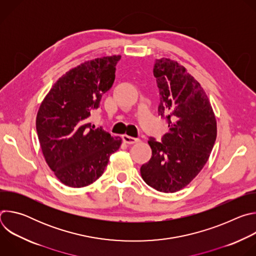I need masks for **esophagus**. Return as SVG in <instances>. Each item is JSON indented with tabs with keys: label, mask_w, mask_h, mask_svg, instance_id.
Wrapping results in <instances>:
<instances>
[{
	"label": "esophagus",
	"mask_w": 256,
	"mask_h": 256,
	"mask_svg": "<svg viewBox=\"0 0 256 256\" xmlns=\"http://www.w3.org/2000/svg\"><path fill=\"white\" fill-rule=\"evenodd\" d=\"M122 140L124 142L128 144H136L138 142H140V138H132V136H130L128 134H124L122 136Z\"/></svg>",
	"instance_id": "1"
}]
</instances>
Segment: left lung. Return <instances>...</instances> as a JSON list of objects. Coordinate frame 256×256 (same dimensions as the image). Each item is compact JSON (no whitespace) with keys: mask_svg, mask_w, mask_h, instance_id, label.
<instances>
[{"mask_svg":"<svg viewBox=\"0 0 256 256\" xmlns=\"http://www.w3.org/2000/svg\"><path fill=\"white\" fill-rule=\"evenodd\" d=\"M154 76L160 91L159 114L169 130L157 142L148 140L152 157L140 175L161 192H176L196 178L208 162L216 138V120L202 85L176 60H155Z\"/></svg>","mask_w":256,"mask_h":256,"instance_id":"obj_1","label":"left lung"}]
</instances>
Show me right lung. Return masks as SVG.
Returning <instances> with one entry per match:
<instances>
[{
	"label": "right lung",
	"instance_id": "obj_1",
	"mask_svg": "<svg viewBox=\"0 0 256 256\" xmlns=\"http://www.w3.org/2000/svg\"><path fill=\"white\" fill-rule=\"evenodd\" d=\"M120 56L86 60L66 72L44 98L36 130L48 167L62 184L80 188L97 180L120 144L90 122L100 99L112 88Z\"/></svg>",
	"mask_w": 256,
	"mask_h": 256
}]
</instances>
